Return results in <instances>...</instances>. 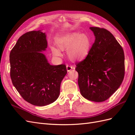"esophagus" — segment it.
<instances>
[{"instance_id":"esophagus-1","label":"esophagus","mask_w":135,"mask_h":135,"mask_svg":"<svg viewBox=\"0 0 135 135\" xmlns=\"http://www.w3.org/2000/svg\"><path fill=\"white\" fill-rule=\"evenodd\" d=\"M73 69H74L73 66L70 65H66V69H67V71H70L71 70H72Z\"/></svg>"}]
</instances>
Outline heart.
Wrapping results in <instances>:
<instances>
[{
    "instance_id": "obj_1",
    "label": "heart",
    "mask_w": 135,
    "mask_h": 135,
    "mask_svg": "<svg viewBox=\"0 0 135 135\" xmlns=\"http://www.w3.org/2000/svg\"><path fill=\"white\" fill-rule=\"evenodd\" d=\"M58 46L61 50L67 49L69 57L73 61L81 60L85 58L88 54L90 49V40L85 34L79 32H73L64 36L57 42ZM52 52L56 56H62L61 51L52 48Z\"/></svg>"
}]
</instances>
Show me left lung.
Wrapping results in <instances>:
<instances>
[{
    "instance_id": "obj_1",
    "label": "left lung",
    "mask_w": 135,
    "mask_h": 135,
    "mask_svg": "<svg viewBox=\"0 0 135 135\" xmlns=\"http://www.w3.org/2000/svg\"><path fill=\"white\" fill-rule=\"evenodd\" d=\"M95 42L85 59L76 64L81 95L95 102L108 99L120 87L125 73L123 48L104 28L91 27Z\"/></svg>"
}]
</instances>
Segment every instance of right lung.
Here are the masks:
<instances>
[{
    "label": "right lung",
    "mask_w": 135,
    "mask_h": 135,
    "mask_svg": "<svg viewBox=\"0 0 135 135\" xmlns=\"http://www.w3.org/2000/svg\"><path fill=\"white\" fill-rule=\"evenodd\" d=\"M47 47L46 35L39 31L20 36L10 52V76L23 99L38 107L47 105L59 96L66 65H51L42 52Z\"/></svg>",
    "instance_id": "right-lung-1"
}]
</instances>
